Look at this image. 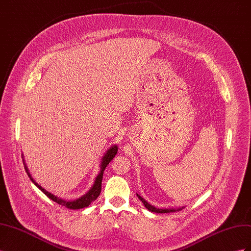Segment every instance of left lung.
Returning <instances> with one entry per match:
<instances>
[{"mask_svg": "<svg viewBox=\"0 0 251 251\" xmlns=\"http://www.w3.org/2000/svg\"><path fill=\"white\" fill-rule=\"evenodd\" d=\"M138 196V198H139V200L144 204V206H146L150 211H153V212H157V214H166V212H174V211H176V209H174V208H172V209H161V208H156V207H154V206H151V204H149L146 200H144L142 197H140L139 195H137Z\"/></svg>", "mask_w": 251, "mask_h": 251, "instance_id": "left-lung-1", "label": "left lung"}]
</instances>
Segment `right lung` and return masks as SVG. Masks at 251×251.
I'll return each instance as SVG.
<instances>
[{
  "mask_svg": "<svg viewBox=\"0 0 251 251\" xmlns=\"http://www.w3.org/2000/svg\"><path fill=\"white\" fill-rule=\"evenodd\" d=\"M117 150H118V148H117L116 146H114V147H112L111 149H109V150L107 151V154H105V155L103 156V158H102L101 166H100V173L98 174V176L96 177L93 186L91 187L90 191H89L85 196H82V197H80L79 199L74 200V201H66V200H63V199H60V198H57L56 196L48 193L47 191H45L44 188H42L41 185L37 184L36 182L31 178V176H30V173H28V170H27L26 166H25V169H26V171H27V174H28L29 178L31 179V181L33 182V183H34L37 187H39V188L41 189V191L48 197L49 199H51L52 201H54V202H56L57 204L62 205V206H65V207H67V208H70V209H80V208L89 206V205L91 204V202H93L94 200H96L97 197L100 195V192H101V181H102V176H103V171H104L105 168H107L108 164L112 161V159H113L114 157H115V155L117 154Z\"/></svg>",
  "mask_w": 251,
  "mask_h": 251,
  "instance_id": "right-lung-1",
  "label": "right lung"
}]
</instances>
